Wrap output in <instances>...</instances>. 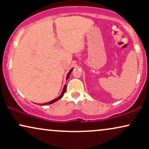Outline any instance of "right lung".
<instances>
[{
    "label": "right lung",
    "mask_w": 149,
    "mask_h": 149,
    "mask_svg": "<svg viewBox=\"0 0 149 149\" xmlns=\"http://www.w3.org/2000/svg\"><path fill=\"white\" fill-rule=\"evenodd\" d=\"M73 69H71V70H70L69 71V72L68 73V74H67V76H66V79L67 80L68 78H69V76H70V74H71V71H73ZM66 85H64V88H63V90H62V92H61V94L60 95V96H59L57 97V98H56V99H54V100H52V101H50V102H47V103H44V104H39V105H42V106H45V105H47V104H53V103H54V102H57V100H60L61 98H62V97H63V95H64V94L65 93V92H66Z\"/></svg>",
    "instance_id": "add662e5"
}]
</instances>
